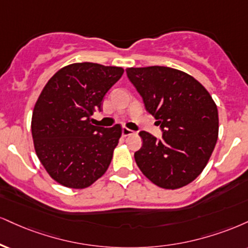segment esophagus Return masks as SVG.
I'll return each instance as SVG.
<instances>
[{"label":"esophagus","instance_id":"34e87169","mask_svg":"<svg viewBox=\"0 0 248 248\" xmlns=\"http://www.w3.org/2000/svg\"><path fill=\"white\" fill-rule=\"evenodd\" d=\"M132 134H133V130H132V129H128L127 127H124V128H122V136L127 137V136L132 135Z\"/></svg>","mask_w":248,"mask_h":248}]
</instances>
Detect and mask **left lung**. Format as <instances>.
Here are the masks:
<instances>
[{
  "label": "left lung",
  "mask_w": 248,
  "mask_h": 248,
  "mask_svg": "<svg viewBox=\"0 0 248 248\" xmlns=\"http://www.w3.org/2000/svg\"><path fill=\"white\" fill-rule=\"evenodd\" d=\"M145 109L163 130L162 140L141 132L134 157L143 174L165 189H178L203 171L218 137V111L199 80L169 67L127 68Z\"/></svg>",
  "instance_id": "left-lung-1"
}]
</instances>
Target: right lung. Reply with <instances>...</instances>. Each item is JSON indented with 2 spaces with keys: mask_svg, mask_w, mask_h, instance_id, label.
<instances>
[{
  "mask_svg": "<svg viewBox=\"0 0 248 248\" xmlns=\"http://www.w3.org/2000/svg\"><path fill=\"white\" fill-rule=\"evenodd\" d=\"M122 74L121 67L73 63L56 71L39 95L31 121L34 150L62 186L86 188L108 169L121 126H94L91 116Z\"/></svg>",
  "mask_w": 248,
  "mask_h": 248,
  "instance_id": "add662e5",
  "label": "right lung"
}]
</instances>
